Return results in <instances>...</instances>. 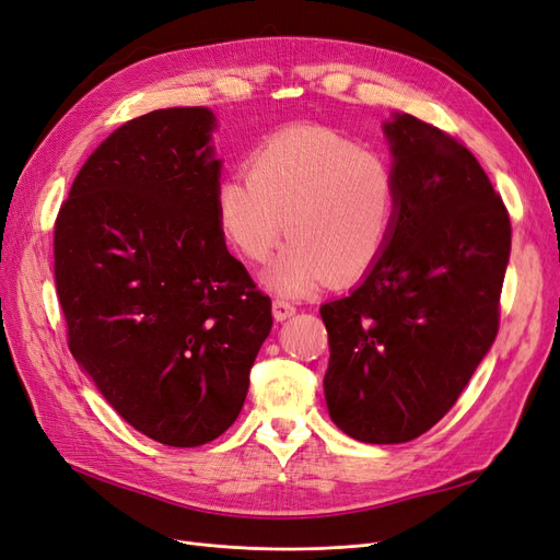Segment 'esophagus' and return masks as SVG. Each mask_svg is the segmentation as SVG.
<instances>
[{"label":"esophagus","instance_id":"34e87169","mask_svg":"<svg viewBox=\"0 0 560 560\" xmlns=\"http://www.w3.org/2000/svg\"><path fill=\"white\" fill-rule=\"evenodd\" d=\"M296 313V308L292 306L290 301H284V299H276L273 301V317L278 319V322H282V319H287V317H292Z\"/></svg>","mask_w":560,"mask_h":560}]
</instances>
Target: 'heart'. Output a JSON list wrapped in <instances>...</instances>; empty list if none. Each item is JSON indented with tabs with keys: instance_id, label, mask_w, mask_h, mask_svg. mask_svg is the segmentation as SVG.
<instances>
[{
	"instance_id": "1",
	"label": "heart",
	"mask_w": 560,
	"mask_h": 560,
	"mask_svg": "<svg viewBox=\"0 0 560 560\" xmlns=\"http://www.w3.org/2000/svg\"><path fill=\"white\" fill-rule=\"evenodd\" d=\"M247 175L217 186V222L249 261L292 243L266 273L280 294L362 278L387 247L399 206L393 163L327 128H292L249 154Z\"/></svg>"
}]
</instances>
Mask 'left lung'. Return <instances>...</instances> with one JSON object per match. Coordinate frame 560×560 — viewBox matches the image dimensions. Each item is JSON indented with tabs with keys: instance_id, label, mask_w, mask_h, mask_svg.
<instances>
[{
	"instance_id": "obj_1",
	"label": "left lung",
	"mask_w": 560,
	"mask_h": 560,
	"mask_svg": "<svg viewBox=\"0 0 560 560\" xmlns=\"http://www.w3.org/2000/svg\"><path fill=\"white\" fill-rule=\"evenodd\" d=\"M399 182L393 235L364 280L319 308L327 409L364 444L428 432L500 327L512 224L471 151L411 114L383 126Z\"/></svg>"
}]
</instances>
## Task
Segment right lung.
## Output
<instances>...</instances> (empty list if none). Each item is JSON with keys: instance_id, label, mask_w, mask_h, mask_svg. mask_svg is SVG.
Masks as SVG:
<instances>
[{"instance_id": "add662e5", "label": "right lung", "mask_w": 560, "mask_h": 560, "mask_svg": "<svg viewBox=\"0 0 560 560\" xmlns=\"http://www.w3.org/2000/svg\"><path fill=\"white\" fill-rule=\"evenodd\" d=\"M214 128L208 107L116 128L83 163L54 235L74 360L135 430L177 448L233 425L273 327L217 222Z\"/></svg>"}]
</instances>
